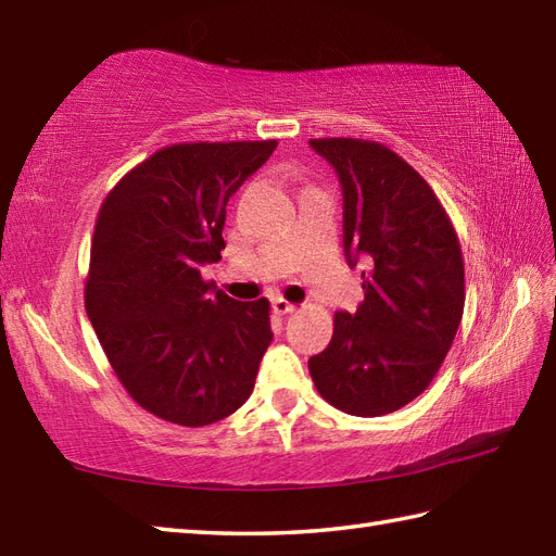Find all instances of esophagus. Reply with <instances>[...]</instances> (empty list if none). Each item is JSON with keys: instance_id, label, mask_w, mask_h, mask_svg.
<instances>
[{"instance_id": "esophagus-1", "label": "esophagus", "mask_w": 556, "mask_h": 556, "mask_svg": "<svg viewBox=\"0 0 556 556\" xmlns=\"http://www.w3.org/2000/svg\"><path fill=\"white\" fill-rule=\"evenodd\" d=\"M271 308H275L277 315H289V313L296 311V303H289L285 299H275V301H271Z\"/></svg>"}]
</instances>
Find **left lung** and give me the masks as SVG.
I'll return each mask as SVG.
<instances>
[{"label": "left lung", "mask_w": 556, "mask_h": 556, "mask_svg": "<svg viewBox=\"0 0 556 556\" xmlns=\"http://www.w3.org/2000/svg\"><path fill=\"white\" fill-rule=\"evenodd\" d=\"M344 193L349 265L365 260L356 315L334 313L329 346L308 361L317 392L351 416L410 404L452 349L466 301L464 253L430 184L392 148L313 138Z\"/></svg>", "instance_id": "left-lung-1"}]
</instances>
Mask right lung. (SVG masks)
Wrapping results in <instances>:
<instances>
[{"label":"right lung","instance_id":"right-lung-1","mask_svg":"<svg viewBox=\"0 0 556 556\" xmlns=\"http://www.w3.org/2000/svg\"><path fill=\"white\" fill-rule=\"evenodd\" d=\"M277 140L174 143L122 176L90 243L86 313L140 408L203 428L251 396L271 341L269 301H233L200 275L222 260L229 198Z\"/></svg>","mask_w":556,"mask_h":556}]
</instances>
